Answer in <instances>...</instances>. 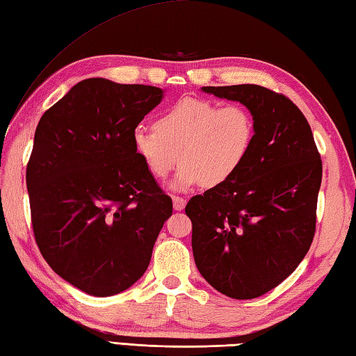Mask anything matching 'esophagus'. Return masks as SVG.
Returning a JSON list of instances; mask_svg holds the SVG:
<instances>
[{
	"instance_id": "obj_1",
	"label": "esophagus",
	"mask_w": 356,
	"mask_h": 356,
	"mask_svg": "<svg viewBox=\"0 0 356 356\" xmlns=\"http://www.w3.org/2000/svg\"><path fill=\"white\" fill-rule=\"evenodd\" d=\"M172 205H174V210H176V211L184 210L185 205H186V199L180 197V196H172Z\"/></svg>"
}]
</instances>
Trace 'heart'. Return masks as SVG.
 Masks as SVG:
<instances>
[{
    "label": "heart",
    "mask_w": 356,
    "mask_h": 356,
    "mask_svg": "<svg viewBox=\"0 0 356 356\" xmlns=\"http://www.w3.org/2000/svg\"><path fill=\"white\" fill-rule=\"evenodd\" d=\"M256 140L254 115L239 103L224 104L184 97L159 115L156 127L138 124L132 146L156 179L182 166L174 190L229 182L247 162Z\"/></svg>",
    "instance_id": "1"
}]
</instances>
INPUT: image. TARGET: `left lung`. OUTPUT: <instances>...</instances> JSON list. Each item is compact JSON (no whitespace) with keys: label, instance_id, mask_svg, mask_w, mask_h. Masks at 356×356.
<instances>
[{"label":"left lung","instance_id":"obj_1","mask_svg":"<svg viewBox=\"0 0 356 356\" xmlns=\"http://www.w3.org/2000/svg\"><path fill=\"white\" fill-rule=\"evenodd\" d=\"M202 90L252 111L256 140L229 182L186 204L194 261L222 295L253 299L289 277L309 252L323 179L321 156L307 118L285 95L257 85Z\"/></svg>","mask_w":356,"mask_h":356}]
</instances>
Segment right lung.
I'll return each mask as SVG.
<instances>
[{"label": "right lung", "instance_id": "add662e5", "mask_svg": "<svg viewBox=\"0 0 356 356\" xmlns=\"http://www.w3.org/2000/svg\"><path fill=\"white\" fill-rule=\"evenodd\" d=\"M163 99L156 86L88 79L40 118L27 163L32 227L51 268L88 295L137 282L172 200L132 146Z\"/></svg>", "mask_w": 356, "mask_h": 356}]
</instances>
